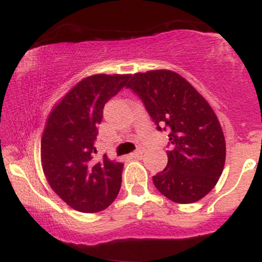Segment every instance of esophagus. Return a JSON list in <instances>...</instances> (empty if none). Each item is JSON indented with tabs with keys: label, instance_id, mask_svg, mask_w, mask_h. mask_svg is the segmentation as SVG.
<instances>
[{
	"label": "esophagus",
	"instance_id": "1",
	"mask_svg": "<svg viewBox=\"0 0 262 262\" xmlns=\"http://www.w3.org/2000/svg\"><path fill=\"white\" fill-rule=\"evenodd\" d=\"M130 156L134 159H140L141 156H143V150H137V151L132 152Z\"/></svg>",
	"mask_w": 262,
	"mask_h": 262
}]
</instances>
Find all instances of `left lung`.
<instances>
[{"instance_id":"obj_1","label":"left lung","mask_w":262,"mask_h":262,"mask_svg":"<svg viewBox=\"0 0 262 262\" xmlns=\"http://www.w3.org/2000/svg\"><path fill=\"white\" fill-rule=\"evenodd\" d=\"M133 90L156 124L169 130L167 165L152 176L159 192L176 203H193L212 191L224 169L225 139L209 103L181 75L151 70L130 76Z\"/></svg>"}]
</instances>
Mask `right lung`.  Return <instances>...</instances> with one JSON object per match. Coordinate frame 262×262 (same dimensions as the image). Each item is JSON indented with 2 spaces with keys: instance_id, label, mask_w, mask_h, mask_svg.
Instances as JSON below:
<instances>
[{
  "instance_id": "add662e5",
  "label": "right lung",
  "mask_w": 262,
  "mask_h": 262,
  "mask_svg": "<svg viewBox=\"0 0 262 262\" xmlns=\"http://www.w3.org/2000/svg\"><path fill=\"white\" fill-rule=\"evenodd\" d=\"M130 75L97 74L76 83L55 104L41 137L40 156L50 187L71 208L106 209L118 196L122 162L95 158L103 107L127 85Z\"/></svg>"
}]
</instances>
